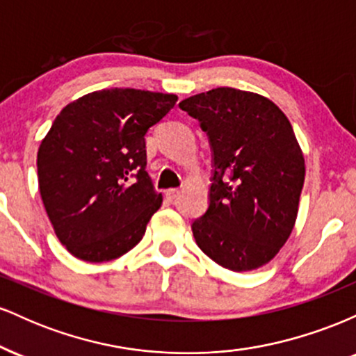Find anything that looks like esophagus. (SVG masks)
<instances>
[{"label":"esophagus","mask_w":356,"mask_h":356,"mask_svg":"<svg viewBox=\"0 0 356 356\" xmlns=\"http://www.w3.org/2000/svg\"><path fill=\"white\" fill-rule=\"evenodd\" d=\"M179 194H181V191H179V189H169V191H165V197L169 199L170 202L175 201V199L179 197Z\"/></svg>","instance_id":"esophagus-1"}]
</instances>
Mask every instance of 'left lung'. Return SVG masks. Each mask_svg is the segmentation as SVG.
<instances>
[{
  "instance_id": "8db88e82",
  "label": "left lung",
  "mask_w": 356,
  "mask_h": 356,
  "mask_svg": "<svg viewBox=\"0 0 356 356\" xmlns=\"http://www.w3.org/2000/svg\"><path fill=\"white\" fill-rule=\"evenodd\" d=\"M212 150L209 207L192 222L195 243L219 266L252 271L295 227L305 157L281 108L263 95L219 87L182 100Z\"/></svg>"
}]
</instances>
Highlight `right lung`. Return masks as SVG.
I'll use <instances>...</instances> for the list:
<instances>
[{
    "mask_svg": "<svg viewBox=\"0 0 356 356\" xmlns=\"http://www.w3.org/2000/svg\"><path fill=\"white\" fill-rule=\"evenodd\" d=\"M177 102L136 88L92 92L56 115L38 149V186L56 238L90 263L120 257L161 207L147 174L145 134Z\"/></svg>",
    "mask_w": 356,
    "mask_h": 356,
    "instance_id": "1",
    "label": "right lung"
}]
</instances>
